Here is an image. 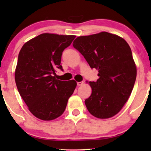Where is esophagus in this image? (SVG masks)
Segmentation results:
<instances>
[{
	"instance_id": "1",
	"label": "esophagus",
	"mask_w": 151,
	"mask_h": 151,
	"mask_svg": "<svg viewBox=\"0 0 151 151\" xmlns=\"http://www.w3.org/2000/svg\"><path fill=\"white\" fill-rule=\"evenodd\" d=\"M83 84H84V82H83V81H82V82H77V85H78V86H82Z\"/></svg>"
}]
</instances>
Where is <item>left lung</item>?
Segmentation results:
<instances>
[{
	"label": "left lung",
	"instance_id": "8db88e82",
	"mask_svg": "<svg viewBox=\"0 0 151 151\" xmlns=\"http://www.w3.org/2000/svg\"><path fill=\"white\" fill-rule=\"evenodd\" d=\"M74 48L83 55L99 79L89 82L92 93L86 99L88 112L100 119L116 115L129 99L137 69L131 49L125 40L108 32L78 37Z\"/></svg>",
	"mask_w": 151,
	"mask_h": 151
}]
</instances>
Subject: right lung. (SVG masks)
<instances>
[{
    "label": "right lung",
    "instance_id": "obj_1",
    "mask_svg": "<svg viewBox=\"0 0 151 151\" xmlns=\"http://www.w3.org/2000/svg\"><path fill=\"white\" fill-rule=\"evenodd\" d=\"M75 36L42 34L26 42L18 54L15 72L18 91L29 110L42 120L63 114L77 83L55 78L63 51Z\"/></svg>",
    "mask_w": 151,
    "mask_h": 151
}]
</instances>
